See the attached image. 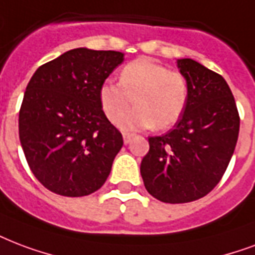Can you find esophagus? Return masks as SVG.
Returning <instances> with one entry per match:
<instances>
[{"mask_svg":"<svg viewBox=\"0 0 255 255\" xmlns=\"http://www.w3.org/2000/svg\"><path fill=\"white\" fill-rule=\"evenodd\" d=\"M132 137H133V133H127V132H124L123 133V140L126 144H128V143L132 140Z\"/></svg>","mask_w":255,"mask_h":255,"instance_id":"34e87169","label":"esophagus"}]
</instances>
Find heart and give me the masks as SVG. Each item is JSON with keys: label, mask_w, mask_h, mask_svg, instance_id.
I'll use <instances>...</instances> for the list:
<instances>
[{"label": "heart", "mask_w": 255, "mask_h": 255, "mask_svg": "<svg viewBox=\"0 0 255 255\" xmlns=\"http://www.w3.org/2000/svg\"><path fill=\"white\" fill-rule=\"evenodd\" d=\"M99 97L107 118L118 123L132 103L135 108L122 120L123 129H158L174 126L183 115L188 100V81L179 71H170L149 58L127 64L119 83L106 81Z\"/></svg>", "instance_id": "heart-1"}]
</instances>
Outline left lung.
<instances>
[{
  "instance_id": "8db88e82",
  "label": "left lung",
  "mask_w": 255,
  "mask_h": 255,
  "mask_svg": "<svg viewBox=\"0 0 255 255\" xmlns=\"http://www.w3.org/2000/svg\"><path fill=\"white\" fill-rule=\"evenodd\" d=\"M188 81L186 110L174 129L149 136L140 164L147 191L166 203L203 198L222 179L236 149L240 114L222 76L191 58L178 60Z\"/></svg>"
}]
</instances>
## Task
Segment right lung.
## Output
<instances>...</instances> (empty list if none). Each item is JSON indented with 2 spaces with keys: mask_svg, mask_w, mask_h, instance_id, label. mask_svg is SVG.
<instances>
[{
  "mask_svg": "<svg viewBox=\"0 0 255 255\" xmlns=\"http://www.w3.org/2000/svg\"><path fill=\"white\" fill-rule=\"evenodd\" d=\"M124 54L77 48L38 68L19 108V141L49 191L84 197L106 183L123 136L107 119L99 91Z\"/></svg>",
  "mask_w": 255,
  "mask_h": 255,
  "instance_id": "obj_1",
  "label": "right lung"
}]
</instances>
